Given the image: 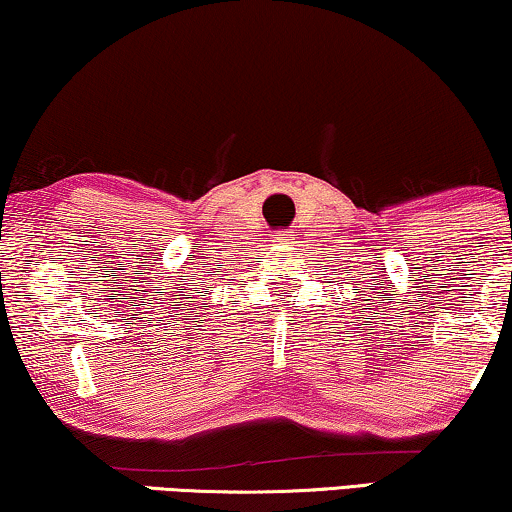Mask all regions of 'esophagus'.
Masks as SVG:
<instances>
[{"instance_id":"obj_1","label":"esophagus","mask_w":512,"mask_h":512,"mask_svg":"<svg viewBox=\"0 0 512 512\" xmlns=\"http://www.w3.org/2000/svg\"><path fill=\"white\" fill-rule=\"evenodd\" d=\"M292 232H273V243H290Z\"/></svg>"}]
</instances>
